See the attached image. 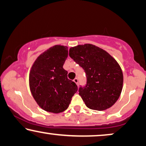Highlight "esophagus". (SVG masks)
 Returning a JSON list of instances; mask_svg holds the SVG:
<instances>
[{
    "label": "esophagus",
    "mask_w": 146,
    "mask_h": 146,
    "mask_svg": "<svg viewBox=\"0 0 146 146\" xmlns=\"http://www.w3.org/2000/svg\"><path fill=\"white\" fill-rule=\"evenodd\" d=\"M73 81H74V82L76 83L77 84V85H78V84H79V81H78V79L77 78H75V79H74V80H73Z\"/></svg>",
    "instance_id": "1"
}]
</instances>
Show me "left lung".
Segmentation results:
<instances>
[{"instance_id":"8db88e82","label":"left lung","mask_w":146,"mask_h":146,"mask_svg":"<svg viewBox=\"0 0 146 146\" xmlns=\"http://www.w3.org/2000/svg\"><path fill=\"white\" fill-rule=\"evenodd\" d=\"M69 56L87 75V85L80 87L79 94L87 108L103 111L113 106L123 88V76L117 61L92 44H79L70 48Z\"/></svg>"}]
</instances>
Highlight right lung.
Here are the masks:
<instances>
[{
	"instance_id": "1",
	"label": "right lung",
	"mask_w": 146,
	"mask_h": 146,
	"mask_svg": "<svg viewBox=\"0 0 146 146\" xmlns=\"http://www.w3.org/2000/svg\"><path fill=\"white\" fill-rule=\"evenodd\" d=\"M67 57V46L57 44L40 54L31 67L29 79L31 94L46 111L59 113L65 111L78 89L63 67Z\"/></svg>"
}]
</instances>
